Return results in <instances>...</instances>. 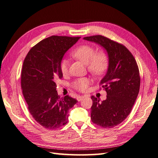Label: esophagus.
Returning a JSON list of instances; mask_svg holds the SVG:
<instances>
[{"label": "esophagus", "mask_w": 158, "mask_h": 158, "mask_svg": "<svg viewBox=\"0 0 158 158\" xmlns=\"http://www.w3.org/2000/svg\"><path fill=\"white\" fill-rule=\"evenodd\" d=\"M84 98H85L84 96H83V95H81V96H78L77 98V99L78 102H80V101H81V100H82Z\"/></svg>", "instance_id": "1"}]
</instances>
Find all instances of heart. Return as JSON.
<instances>
[{"mask_svg": "<svg viewBox=\"0 0 158 158\" xmlns=\"http://www.w3.org/2000/svg\"><path fill=\"white\" fill-rule=\"evenodd\" d=\"M71 55L87 64L88 70L95 76L103 75L109 66V58L106 52L102 50L95 51V48L89 44H83L78 47L71 52ZM59 69L63 76L68 74L69 62L67 59H64L60 61ZM90 83V79L81 77L75 79L71 86L77 91L84 92L87 89Z\"/></svg>", "mask_w": 158, "mask_h": 158, "instance_id": "b5f03b06", "label": "heart"}]
</instances>
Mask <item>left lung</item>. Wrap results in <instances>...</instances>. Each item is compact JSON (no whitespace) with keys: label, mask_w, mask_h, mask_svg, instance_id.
<instances>
[{"label":"left lung","mask_w":158,"mask_h":158,"mask_svg":"<svg viewBox=\"0 0 158 158\" xmlns=\"http://www.w3.org/2000/svg\"><path fill=\"white\" fill-rule=\"evenodd\" d=\"M84 39L102 45L109 56L107 74L99 83L107 92V99L100 102L99 99L91 96V121L104 128L114 127L126 119L138 95V66L131 52L122 44L102 35L90 36Z\"/></svg>","instance_id":"left-lung-1"}]
</instances>
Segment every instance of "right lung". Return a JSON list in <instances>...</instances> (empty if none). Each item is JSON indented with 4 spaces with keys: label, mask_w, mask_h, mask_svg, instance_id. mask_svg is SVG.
<instances>
[{
    "label": "right lung",
    "mask_w": 158,
    "mask_h": 158,
    "mask_svg": "<svg viewBox=\"0 0 158 158\" xmlns=\"http://www.w3.org/2000/svg\"><path fill=\"white\" fill-rule=\"evenodd\" d=\"M51 36L32 47L21 69V89L28 110L34 119L46 129L67 124L68 111L77 100L69 95L60 98L56 81L62 79L59 64L63 55L80 39Z\"/></svg>",
    "instance_id": "right-lung-1"
}]
</instances>
